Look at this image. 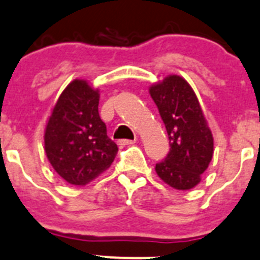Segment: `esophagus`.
<instances>
[{"label": "esophagus", "mask_w": 260, "mask_h": 260, "mask_svg": "<svg viewBox=\"0 0 260 260\" xmlns=\"http://www.w3.org/2000/svg\"><path fill=\"white\" fill-rule=\"evenodd\" d=\"M136 142V140H120L119 145H133Z\"/></svg>", "instance_id": "obj_1"}]
</instances>
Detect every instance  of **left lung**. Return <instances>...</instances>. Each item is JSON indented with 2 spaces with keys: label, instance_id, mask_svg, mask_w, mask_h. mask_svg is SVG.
I'll list each match as a JSON object with an SVG mask.
<instances>
[{
  "label": "left lung",
  "instance_id": "left-lung-1",
  "mask_svg": "<svg viewBox=\"0 0 260 260\" xmlns=\"http://www.w3.org/2000/svg\"><path fill=\"white\" fill-rule=\"evenodd\" d=\"M169 138V152L155 167L157 176L177 190L200 182L213 157V136L195 92L178 75L150 87Z\"/></svg>",
  "mask_w": 260,
  "mask_h": 260
}]
</instances>
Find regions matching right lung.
Returning <instances> with one entry per match:
<instances>
[{
    "mask_svg": "<svg viewBox=\"0 0 260 260\" xmlns=\"http://www.w3.org/2000/svg\"><path fill=\"white\" fill-rule=\"evenodd\" d=\"M100 94L75 79L60 94L45 132V151L62 179L84 186L111 166L118 146L99 115Z\"/></svg>",
    "mask_w": 260,
    "mask_h": 260,
    "instance_id": "obj_1",
    "label": "right lung"
}]
</instances>
